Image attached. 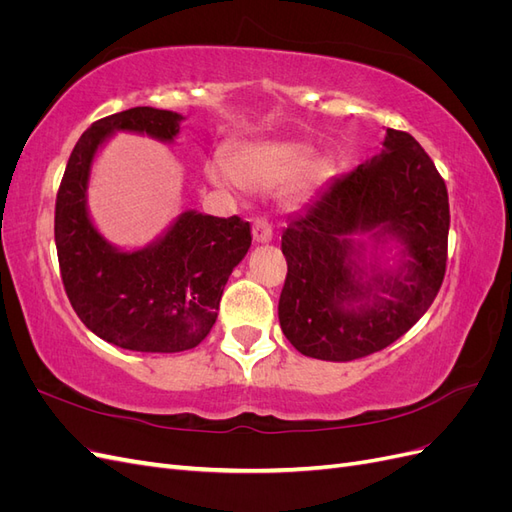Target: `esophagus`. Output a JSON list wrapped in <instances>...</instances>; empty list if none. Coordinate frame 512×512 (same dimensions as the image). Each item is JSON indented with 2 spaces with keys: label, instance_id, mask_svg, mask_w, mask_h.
<instances>
[{
  "label": "esophagus",
  "instance_id": "esophagus-1",
  "mask_svg": "<svg viewBox=\"0 0 512 512\" xmlns=\"http://www.w3.org/2000/svg\"><path fill=\"white\" fill-rule=\"evenodd\" d=\"M252 237H254L256 243H269V241L273 239V228H271V224H269L267 220L258 218V220L254 222V226H252Z\"/></svg>",
  "mask_w": 512,
  "mask_h": 512
}]
</instances>
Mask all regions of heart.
<instances>
[{"label":"heart","instance_id":"1","mask_svg":"<svg viewBox=\"0 0 512 512\" xmlns=\"http://www.w3.org/2000/svg\"><path fill=\"white\" fill-rule=\"evenodd\" d=\"M331 173L329 162L309 156L301 143H254L232 153L230 175L220 162H209L207 177L218 188L237 183L243 190L271 192L284 184L288 207H297L312 196Z\"/></svg>","mask_w":512,"mask_h":512}]
</instances>
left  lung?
Returning a JSON list of instances; mask_svg holds the SVG:
<instances>
[{
  "instance_id": "8db88e82",
  "label": "left lung",
  "mask_w": 512,
  "mask_h": 512,
  "mask_svg": "<svg viewBox=\"0 0 512 512\" xmlns=\"http://www.w3.org/2000/svg\"><path fill=\"white\" fill-rule=\"evenodd\" d=\"M448 194L408 132L386 130L382 151L329 181L288 218L282 331L301 354L352 361L412 329L444 280Z\"/></svg>"
}]
</instances>
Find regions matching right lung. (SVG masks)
<instances>
[{"instance_id":"1","label":"right lung","mask_w":512,"mask_h":512,"mask_svg":"<svg viewBox=\"0 0 512 512\" xmlns=\"http://www.w3.org/2000/svg\"><path fill=\"white\" fill-rule=\"evenodd\" d=\"M185 117L151 106L91 123L74 145L55 205L61 280L76 316L104 342L134 352L198 346L218 318L228 277L252 245L250 222L181 211L143 247L108 241L89 213V179L117 132L175 143Z\"/></svg>"}]
</instances>
